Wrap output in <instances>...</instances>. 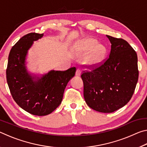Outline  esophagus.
Instances as JSON below:
<instances>
[{"mask_svg":"<svg viewBox=\"0 0 147 147\" xmlns=\"http://www.w3.org/2000/svg\"><path fill=\"white\" fill-rule=\"evenodd\" d=\"M81 74V70L80 69H77L76 71V76H80Z\"/></svg>","mask_w":147,"mask_h":147,"instance_id":"esophagus-1","label":"esophagus"}]
</instances>
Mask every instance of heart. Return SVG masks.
Masks as SVG:
<instances>
[{
    "instance_id": "obj_1",
    "label": "heart",
    "mask_w": 147,
    "mask_h": 147,
    "mask_svg": "<svg viewBox=\"0 0 147 147\" xmlns=\"http://www.w3.org/2000/svg\"><path fill=\"white\" fill-rule=\"evenodd\" d=\"M96 43L95 39L87 38L84 39L78 47V51L81 55H84L91 50L83 59L84 63L88 65H94L99 63L106 54L105 47Z\"/></svg>"
}]
</instances>
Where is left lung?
<instances>
[{
	"label": "left lung",
	"mask_w": 147,
	"mask_h": 147,
	"mask_svg": "<svg viewBox=\"0 0 147 147\" xmlns=\"http://www.w3.org/2000/svg\"><path fill=\"white\" fill-rule=\"evenodd\" d=\"M111 44L109 57L103 63L86 66L81 74L84 97L94 110L112 113L127 104L138 83V56L127 41L106 36Z\"/></svg>",
	"instance_id": "left-lung-1"
}]
</instances>
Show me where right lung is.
<instances>
[{
	"label": "right lung",
	"instance_id": "obj_1",
	"mask_svg": "<svg viewBox=\"0 0 147 147\" xmlns=\"http://www.w3.org/2000/svg\"><path fill=\"white\" fill-rule=\"evenodd\" d=\"M43 36L34 32L22 37L12 47L6 69L7 82L13 100L24 110L38 116L49 115L58 108L67 84L76 72L74 67L63 71H51L34 80L26 69V56L34 41Z\"/></svg>",
	"mask_w": 147,
	"mask_h": 147
}]
</instances>
